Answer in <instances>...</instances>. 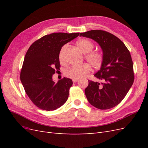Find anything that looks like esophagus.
Segmentation results:
<instances>
[{
	"instance_id": "obj_1",
	"label": "esophagus",
	"mask_w": 148,
	"mask_h": 148,
	"mask_svg": "<svg viewBox=\"0 0 148 148\" xmlns=\"http://www.w3.org/2000/svg\"><path fill=\"white\" fill-rule=\"evenodd\" d=\"M77 82H78V79H73V83H77Z\"/></svg>"
}]
</instances>
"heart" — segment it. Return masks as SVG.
Masks as SVG:
<instances>
[{
	"label": "heart",
	"mask_w": 148,
	"mask_h": 148,
	"mask_svg": "<svg viewBox=\"0 0 148 148\" xmlns=\"http://www.w3.org/2000/svg\"><path fill=\"white\" fill-rule=\"evenodd\" d=\"M77 44L79 49L83 53H86L84 59L90 64L94 68L98 69L101 66L104 62V53L99 50H92L95 48V44L91 40L87 39H82L77 41ZM66 45H64L62 47L59 52V59L61 64H65V60L64 59V52L66 47ZM91 68L90 65L88 64H84L79 66H73L66 70L65 75L66 77L72 79H81L91 72Z\"/></svg>",
	"instance_id": "b5f03b06"
}]
</instances>
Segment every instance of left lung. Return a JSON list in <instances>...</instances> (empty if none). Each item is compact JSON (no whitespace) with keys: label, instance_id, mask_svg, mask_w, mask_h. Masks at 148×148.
I'll return each mask as SVG.
<instances>
[{"label":"left lung","instance_id":"1","mask_svg":"<svg viewBox=\"0 0 148 148\" xmlns=\"http://www.w3.org/2000/svg\"><path fill=\"white\" fill-rule=\"evenodd\" d=\"M79 36L95 40L104 56L101 69L94 75L102 83L88 80L84 90L87 99L99 109L112 108L124 99L135 79L130 53L119 38L107 31L91 30Z\"/></svg>","mask_w":148,"mask_h":148}]
</instances>
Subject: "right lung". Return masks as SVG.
I'll return each mask as SVG.
<instances>
[{"label": "right lung", "instance_id": "1", "mask_svg": "<svg viewBox=\"0 0 148 148\" xmlns=\"http://www.w3.org/2000/svg\"><path fill=\"white\" fill-rule=\"evenodd\" d=\"M79 34H47L34 42L26 52L20 80L26 95L39 109L56 110L68 99L72 80L64 77L56 83L52 80V75L60 70L59 54L62 47Z\"/></svg>", "mask_w": 148, "mask_h": 148}]
</instances>
